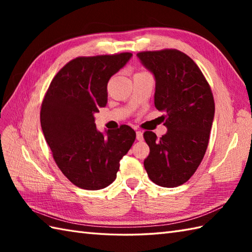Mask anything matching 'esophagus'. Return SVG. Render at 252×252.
<instances>
[{"label":"esophagus","instance_id":"obj_1","mask_svg":"<svg viewBox=\"0 0 252 252\" xmlns=\"http://www.w3.org/2000/svg\"><path fill=\"white\" fill-rule=\"evenodd\" d=\"M136 140L137 141H142L143 140V132L136 131Z\"/></svg>","mask_w":252,"mask_h":252}]
</instances>
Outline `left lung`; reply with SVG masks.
<instances>
[{
  "mask_svg": "<svg viewBox=\"0 0 252 252\" xmlns=\"http://www.w3.org/2000/svg\"><path fill=\"white\" fill-rule=\"evenodd\" d=\"M156 79L155 107L165 112L164 135L144 132L149 155L144 167L155 184L176 187L190 179L205 156L215 117L210 85L185 53L165 49L137 53Z\"/></svg>",
  "mask_w": 252,
  "mask_h": 252,
  "instance_id": "obj_1",
  "label": "left lung"
}]
</instances>
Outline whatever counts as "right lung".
<instances>
[{
  "instance_id": "1",
  "label": "right lung",
  "mask_w": 252,
  "mask_h": 252,
  "mask_svg": "<svg viewBox=\"0 0 252 252\" xmlns=\"http://www.w3.org/2000/svg\"><path fill=\"white\" fill-rule=\"evenodd\" d=\"M131 53L81 56L67 63L52 80L42 101V131L63 174L82 189H105L116 180L119 161L135 141L122 125L107 136L96 130L94 114L107 104V83Z\"/></svg>"
}]
</instances>
